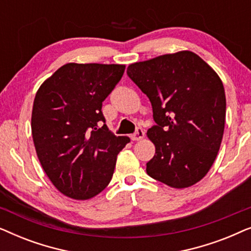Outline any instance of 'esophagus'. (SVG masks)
Returning a JSON list of instances; mask_svg holds the SVG:
<instances>
[{"instance_id":"esophagus-1","label":"esophagus","mask_w":251,"mask_h":251,"mask_svg":"<svg viewBox=\"0 0 251 251\" xmlns=\"http://www.w3.org/2000/svg\"><path fill=\"white\" fill-rule=\"evenodd\" d=\"M144 136H145V131H144L142 128H137L135 133H132L131 135V139L132 140H140L144 138Z\"/></svg>"}]
</instances>
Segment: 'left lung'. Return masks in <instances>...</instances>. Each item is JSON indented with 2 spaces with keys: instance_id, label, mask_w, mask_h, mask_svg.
Instances as JSON below:
<instances>
[{
  "instance_id": "1",
  "label": "left lung",
  "mask_w": 251,
  "mask_h": 251,
  "mask_svg": "<svg viewBox=\"0 0 251 251\" xmlns=\"http://www.w3.org/2000/svg\"><path fill=\"white\" fill-rule=\"evenodd\" d=\"M126 74L153 108L155 125L147 136L155 155L146 163L147 175L175 188L197 184L214 163L224 133L221 78L191 51L131 64Z\"/></svg>"
}]
</instances>
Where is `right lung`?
Here are the masks:
<instances>
[{"label":"right lung","mask_w":251,"mask_h":251,"mask_svg":"<svg viewBox=\"0 0 251 251\" xmlns=\"http://www.w3.org/2000/svg\"><path fill=\"white\" fill-rule=\"evenodd\" d=\"M125 70V65L70 63L36 92L34 146L51 183L68 198L87 200L104 191L116 156L130 142L129 137L109 131L101 112L102 101Z\"/></svg>","instance_id":"add662e5"}]
</instances>
